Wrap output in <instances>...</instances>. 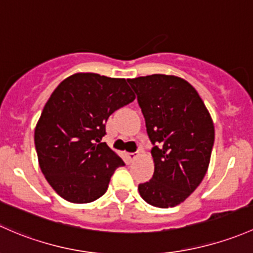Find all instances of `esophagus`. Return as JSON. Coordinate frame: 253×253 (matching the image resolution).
I'll use <instances>...</instances> for the list:
<instances>
[{"instance_id": "esophagus-1", "label": "esophagus", "mask_w": 253, "mask_h": 253, "mask_svg": "<svg viewBox=\"0 0 253 253\" xmlns=\"http://www.w3.org/2000/svg\"><path fill=\"white\" fill-rule=\"evenodd\" d=\"M139 151H136V152H132V153H127V157H129L130 161H135L137 157H139Z\"/></svg>"}]
</instances>
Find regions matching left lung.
Wrapping results in <instances>:
<instances>
[{"label":"left lung","mask_w":253,"mask_h":253,"mask_svg":"<svg viewBox=\"0 0 253 253\" xmlns=\"http://www.w3.org/2000/svg\"><path fill=\"white\" fill-rule=\"evenodd\" d=\"M137 95L153 148L155 173L140 184L148 205L174 207L204 180L211 161L214 126L197 91L175 75L152 74L127 79Z\"/></svg>","instance_id":"1"}]
</instances>
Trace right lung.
<instances>
[{"label": "right lung", "mask_w": 253, "mask_h": 253, "mask_svg": "<svg viewBox=\"0 0 253 253\" xmlns=\"http://www.w3.org/2000/svg\"><path fill=\"white\" fill-rule=\"evenodd\" d=\"M135 100L126 79L75 73L49 96L35 126L39 166L52 189L73 204L102 196L123 160L101 142L108 117Z\"/></svg>", "instance_id": "right-lung-1"}]
</instances>
